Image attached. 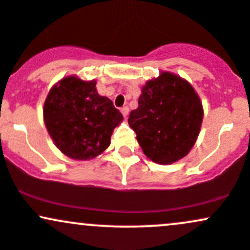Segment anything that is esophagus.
Instances as JSON below:
<instances>
[{
	"label": "esophagus",
	"mask_w": 250,
	"mask_h": 250,
	"mask_svg": "<svg viewBox=\"0 0 250 250\" xmlns=\"http://www.w3.org/2000/svg\"><path fill=\"white\" fill-rule=\"evenodd\" d=\"M128 111H130V109H128L127 106L122 107V109H120V112H122L123 115H124V118H126L128 115Z\"/></svg>",
	"instance_id": "esophagus-1"
}]
</instances>
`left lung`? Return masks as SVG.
<instances>
[{
  "label": "left lung",
  "mask_w": 250,
  "mask_h": 250,
  "mask_svg": "<svg viewBox=\"0 0 250 250\" xmlns=\"http://www.w3.org/2000/svg\"><path fill=\"white\" fill-rule=\"evenodd\" d=\"M203 115L192 85L176 75L162 72L143 87L128 125L144 154L154 162L168 165L186 156L194 146Z\"/></svg>",
  "instance_id": "obj_1"
}]
</instances>
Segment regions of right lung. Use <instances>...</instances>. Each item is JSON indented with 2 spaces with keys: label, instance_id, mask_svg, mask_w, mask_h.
<instances>
[{
  "label": "right lung",
  "instance_id": "obj_1",
  "mask_svg": "<svg viewBox=\"0 0 250 250\" xmlns=\"http://www.w3.org/2000/svg\"><path fill=\"white\" fill-rule=\"evenodd\" d=\"M95 81L75 76L60 81L44 104V120L58 149L75 160L98 156L111 143L123 115L106 96L99 95Z\"/></svg>",
  "mask_w": 250,
  "mask_h": 250
}]
</instances>
